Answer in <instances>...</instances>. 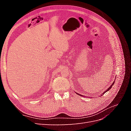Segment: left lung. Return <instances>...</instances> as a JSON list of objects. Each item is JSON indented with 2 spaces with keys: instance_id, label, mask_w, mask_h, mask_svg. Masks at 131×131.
<instances>
[{
  "instance_id": "left-lung-1",
  "label": "left lung",
  "mask_w": 131,
  "mask_h": 131,
  "mask_svg": "<svg viewBox=\"0 0 131 131\" xmlns=\"http://www.w3.org/2000/svg\"><path fill=\"white\" fill-rule=\"evenodd\" d=\"M114 82H115V81H114V82H113V84H112V85H111V86H110L109 87V88H108V89H107V90H106V91H105V92H103V94H104V93H105V92H107V91H109V90H110V89L111 88H112V86H113V85H114ZM77 94H78V95H79V96H82V97H83V96H83V95H81V94H79V93H77Z\"/></svg>"
}]
</instances>
